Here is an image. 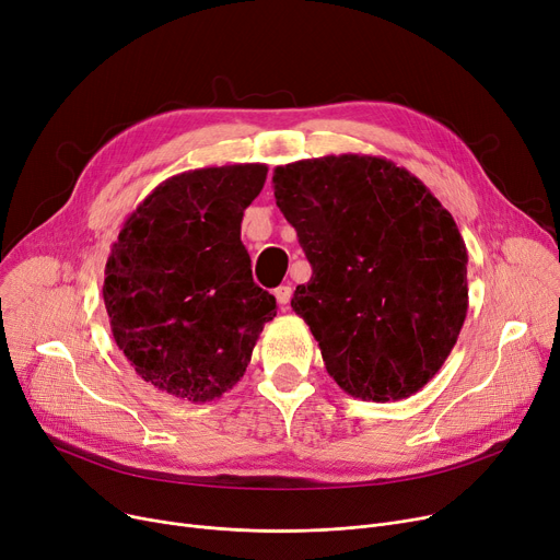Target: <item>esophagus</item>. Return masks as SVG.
Returning <instances> with one entry per match:
<instances>
[{
	"label": "esophagus",
	"mask_w": 560,
	"mask_h": 560,
	"mask_svg": "<svg viewBox=\"0 0 560 560\" xmlns=\"http://www.w3.org/2000/svg\"><path fill=\"white\" fill-rule=\"evenodd\" d=\"M275 298H277V304H279L281 308H285V306L290 304V298H292V288H290V285H279V288L275 290Z\"/></svg>",
	"instance_id": "obj_1"
}]
</instances>
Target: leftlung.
<instances>
[{"mask_svg": "<svg viewBox=\"0 0 560 560\" xmlns=\"http://www.w3.org/2000/svg\"><path fill=\"white\" fill-rule=\"evenodd\" d=\"M272 184L313 268L290 306L327 372L359 399L422 390L467 315V249L452 213L418 176L368 154L279 165Z\"/></svg>", "mask_w": 560, "mask_h": 560, "instance_id": "obj_1", "label": "left lung"}]
</instances>
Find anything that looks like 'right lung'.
Segmentation results:
<instances>
[{
  "instance_id": "add662e5",
  "label": "right lung",
  "mask_w": 560,
  "mask_h": 560,
  "mask_svg": "<svg viewBox=\"0 0 560 560\" xmlns=\"http://www.w3.org/2000/svg\"><path fill=\"white\" fill-rule=\"evenodd\" d=\"M265 176L262 163L174 174L138 203L113 243L102 288L110 331L156 390L195 404L220 399L277 315L241 241Z\"/></svg>"
}]
</instances>
